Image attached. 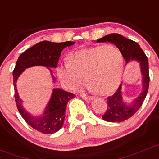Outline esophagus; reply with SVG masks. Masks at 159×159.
Returning a JSON list of instances; mask_svg holds the SVG:
<instances>
[{
  "mask_svg": "<svg viewBox=\"0 0 159 159\" xmlns=\"http://www.w3.org/2000/svg\"><path fill=\"white\" fill-rule=\"evenodd\" d=\"M80 96H81L82 98H83V99L85 100H92L93 98V97L89 96V95H87L86 94H81Z\"/></svg>",
  "mask_w": 159,
  "mask_h": 159,
  "instance_id": "esophagus-1",
  "label": "esophagus"
}]
</instances>
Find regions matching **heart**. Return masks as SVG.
<instances>
[{
  "instance_id": "obj_1",
  "label": "heart",
  "mask_w": 159,
  "mask_h": 159,
  "mask_svg": "<svg viewBox=\"0 0 159 159\" xmlns=\"http://www.w3.org/2000/svg\"><path fill=\"white\" fill-rule=\"evenodd\" d=\"M123 71L120 51L112 45H95L71 52L68 61L57 69L58 77L70 91H76L84 83L91 90L106 95L117 89Z\"/></svg>"
}]
</instances>
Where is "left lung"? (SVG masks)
<instances>
[{
    "instance_id": "1",
    "label": "left lung",
    "mask_w": 159,
    "mask_h": 159,
    "mask_svg": "<svg viewBox=\"0 0 159 159\" xmlns=\"http://www.w3.org/2000/svg\"><path fill=\"white\" fill-rule=\"evenodd\" d=\"M98 42H111L120 50L126 62L136 60L139 63L143 74V90L132 104L124 103L121 95V85L114 95L107 98V107L102 119L108 122H121L129 119L139 109L148 93L149 86V73H148V58L140 46L134 41L128 39L117 33L105 35L97 40Z\"/></svg>"
}]
</instances>
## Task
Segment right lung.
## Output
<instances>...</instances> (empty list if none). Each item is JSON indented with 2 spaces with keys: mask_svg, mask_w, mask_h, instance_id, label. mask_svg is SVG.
<instances>
[{
  "mask_svg": "<svg viewBox=\"0 0 159 159\" xmlns=\"http://www.w3.org/2000/svg\"><path fill=\"white\" fill-rule=\"evenodd\" d=\"M73 44L74 42L70 41L60 43L48 41L39 42L20 54L13 70L14 97L19 112L30 127L42 134H54L62 127L65 117L66 104L76 95L60 89H54L52 96L46 107L43 116L34 117L25 111L22 106V101L17 93L16 82L25 68L33 66L56 67L63 49L66 46H70ZM50 71L52 72L51 70Z\"/></svg>",
  "mask_w": 159,
  "mask_h": 159,
  "instance_id": "right-lung-1",
  "label": "right lung"
}]
</instances>
